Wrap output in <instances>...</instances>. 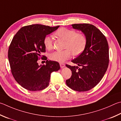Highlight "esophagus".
Returning a JSON list of instances; mask_svg holds the SVG:
<instances>
[{"label": "esophagus", "instance_id": "esophagus-1", "mask_svg": "<svg viewBox=\"0 0 121 121\" xmlns=\"http://www.w3.org/2000/svg\"><path fill=\"white\" fill-rule=\"evenodd\" d=\"M60 65L61 68H64L65 67V63H60Z\"/></svg>", "mask_w": 121, "mask_h": 121}]
</instances>
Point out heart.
I'll return each mask as SVG.
<instances>
[{"instance_id":"1","label":"heart","mask_w":121,"mask_h":121,"mask_svg":"<svg viewBox=\"0 0 121 121\" xmlns=\"http://www.w3.org/2000/svg\"><path fill=\"white\" fill-rule=\"evenodd\" d=\"M55 35L66 41L65 48L67 49L63 51L58 50L50 53L49 57L51 60L63 62L70 58L72 53L74 56H78L85 49L87 43L86 39L83 34L77 33L75 30L62 27L56 30ZM43 43L47 50L51 49L53 47L52 39L50 36L45 37Z\"/></svg>"}]
</instances>
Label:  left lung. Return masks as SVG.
Listing matches in <instances>:
<instances>
[{
  "instance_id": "1",
  "label": "left lung",
  "mask_w": 121,
  "mask_h": 121,
  "mask_svg": "<svg viewBox=\"0 0 121 121\" xmlns=\"http://www.w3.org/2000/svg\"><path fill=\"white\" fill-rule=\"evenodd\" d=\"M71 26L73 29L83 33L87 43L82 53L71 61L78 66L65 65L72 71L71 78L65 82L68 86L74 91H88L100 82L108 68V42L95 26L90 24H75Z\"/></svg>"
}]
</instances>
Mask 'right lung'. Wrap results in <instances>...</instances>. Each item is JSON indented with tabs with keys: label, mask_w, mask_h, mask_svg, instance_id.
Masks as SVG:
<instances>
[{
	"label": "right lung",
	"mask_w": 121,
	"mask_h": 121,
	"mask_svg": "<svg viewBox=\"0 0 121 121\" xmlns=\"http://www.w3.org/2000/svg\"><path fill=\"white\" fill-rule=\"evenodd\" d=\"M59 26L41 24L26 26L13 38L8 53L11 71L15 80L25 89L30 91L45 89L49 84L51 73L60 69L56 61L48 60L45 65H40L38 63L41 54L45 52L44 39Z\"/></svg>",
	"instance_id": "obj_1"
}]
</instances>
